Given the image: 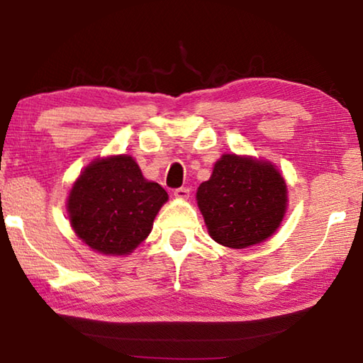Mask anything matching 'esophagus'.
<instances>
[{
  "label": "esophagus",
  "mask_w": 363,
  "mask_h": 363,
  "mask_svg": "<svg viewBox=\"0 0 363 363\" xmlns=\"http://www.w3.org/2000/svg\"><path fill=\"white\" fill-rule=\"evenodd\" d=\"M189 195H190L189 187H181V189L174 190V196H176V199H179V200H187Z\"/></svg>",
  "instance_id": "esophagus-1"
}]
</instances>
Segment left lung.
I'll return each mask as SVG.
<instances>
[{
  "label": "left lung",
  "instance_id": "obj_1",
  "mask_svg": "<svg viewBox=\"0 0 363 363\" xmlns=\"http://www.w3.org/2000/svg\"><path fill=\"white\" fill-rule=\"evenodd\" d=\"M208 233L227 248L243 250L272 237L286 213L284 176L267 160L224 153L196 190Z\"/></svg>",
  "mask_w": 363,
  "mask_h": 363
}]
</instances>
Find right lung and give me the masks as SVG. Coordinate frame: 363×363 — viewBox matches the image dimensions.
<instances>
[{
	"mask_svg": "<svg viewBox=\"0 0 363 363\" xmlns=\"http://www.w3.org/2000/svg\"><path fill=\"white\" fill-rule=\"evenodd\" d=\"M168 194L147 181L131 155L96 158L70 189L67 213L77 237L107 256L133 253L152 232Z\"/></svg>",
	"mask_w": 363,
	"mask_h": 363,
	"instance_id": "add662e5",
	"label": "right lung"
}]
</instances>
